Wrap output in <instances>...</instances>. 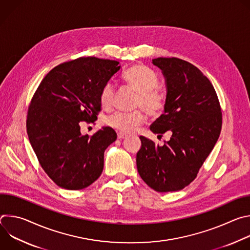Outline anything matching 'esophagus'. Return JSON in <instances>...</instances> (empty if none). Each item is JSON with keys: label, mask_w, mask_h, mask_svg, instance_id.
<instances>
[{"label": "esophagus", "mask_w": 250, "mask_h": 250, "mask_svg": "<svg viewBox=\"0 0 250 250\" xmlns=\"http://www.w3.org/2000/svg\"><path fill=\"white\" fill-rule=\"evenodd\" d=\"M125 137H126V134L122 133V132H119V133H118V138H119V139H123V138H125Z\"/></svg>", "instance_id": "34e87169"}]
</instances>
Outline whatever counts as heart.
<instances>
[{
    "instance_id": "b5f03b06",
    "label": "heart",
    "mask_w": 250,
    "mask_h": 250,
    "mask_svg": "<svg viewBox=\"0 0 250 250\" xmlns=\"http://www.w3.org/2000/svg\"><path fill=\"white\" fill-rule=\"evenodd\" d=\"M125 84L136 92L133 108H139L129 113L116 112L105 118V125L114 129L128 133L135 126L141 125L146 120V115L152 119L159 118L165 111L167 105L166 95L156 89L158 76L153 70L144 64H135L125 71L124 74ZM116 95L114 83L106 82L101 90L100 102L104 108L109 109L113 105ZM142 108V110L140 109Z\"/></svg>"
}]
</instances>
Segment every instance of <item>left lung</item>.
<instances>
[{
  "instance_id": "obj_1",
  "label": "left lung",
  "mask_w": 250,
  "mask_h": 250,
  "mask_svg": "<svg viewBox=\"0 0 250 250\" xmlns=\"http://www.w3.org/2000/svg\"><path fill=\"white\" fill-rule=\"evenodd\" d=\"M152 63L166 79L167 105L150 129L160 136L166 131L172 135L162 146L140 136L137 171L157 192L179 191L195 180L215 146L222 129V109L210 81L190 62L159 57Z\"/></svg>"
}]
</instances>
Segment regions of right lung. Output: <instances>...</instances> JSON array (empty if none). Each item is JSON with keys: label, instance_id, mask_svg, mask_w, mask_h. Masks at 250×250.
I'll list each match as a JSON object with an SVG mask.
<instances>
[{"label": "right lung", "instance_id": "add662e5", "mask_svg": "<svg viewBox=\"0 0 250 250\" xmlns=\"http://www.w3.org/2000/svg\"><path fill=\"white\" fill-rule=\"evenodd\" d=\"M119 63L97 57L61 63L49 71L32 96L27 135L42 169L61 188L84 189L103 172L104 152L117 133L103 126L93 135H82L80 125L97 120L101 90L120 70Z\"/></svg>", "mask_w": 250, "mask_h": 250}]
</instances>
